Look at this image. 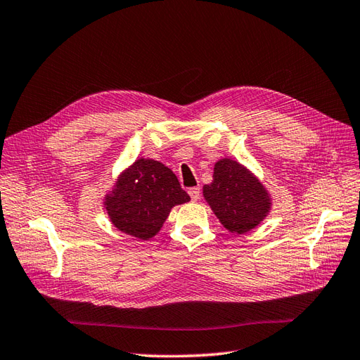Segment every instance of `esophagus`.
I'll return each mask as SVG.
<instances>
[{
  "label": "esophagus",
  "instance_id": "esophagus-1",
  "mask_svg": "<svg viewBox=\"0 0 360 360\" xmlns=\"http://www.w3.org/2000/svg\"><path fill=\"white\" fill-rule=\"evenodd\" d=\"M188 194H190L191 200L196 202V200L200 199V188H199V187H193V188L188 190Z\"/></svg>",
  "mask_w": 360,
  "mask_h": 360
}]
</instances>
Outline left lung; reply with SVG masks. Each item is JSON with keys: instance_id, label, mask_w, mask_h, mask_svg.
<instances>
[{"instance_id": "1", "label": "left lung", "mask_w": 360, "mask_h": 360, "mask_svg": "<svg viewBox=\"0 0 360 360\" xmlns=\"http://www.w3.org/2000/svg\"><path fill=\"white\" fill-rule=\"evenodd\" d=\"M203 198L224 228L237 235L256 228L269 215L273 203L264 184L231 158L214 164L212 182L203 186Z\"/></svg>"}]
</instances>
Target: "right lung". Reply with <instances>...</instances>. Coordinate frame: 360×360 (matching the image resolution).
<instances>
[{
	"mask_svg": "<svg viewBox=\"0 0 360 360\" xmlns=\"http://www.w3.org/2000/svg\"><path fill=\"white\" fill-rule=\"evenodd\" d=\"M188 200L190 196L167 166L137 158L105 194L104 210L120 232L146 241L160 232L173 207Z\"/></svg>",
	"mask_w": 360,
	"mask_h": 360,
	"instance_id": "right-lung-1",
	"label": "right lung"
}]
</instances>
